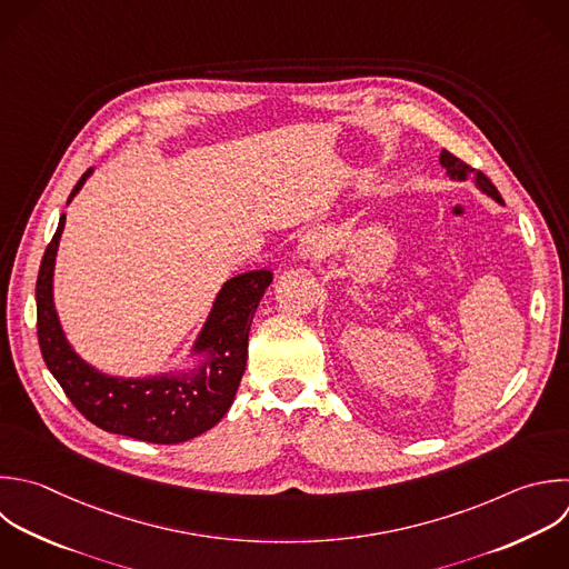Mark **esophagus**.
<instances>
[{"label": "esophagus", "instance_id": "obj_1", "mask_svg": "<svg viewBox=\"0 0 569 569\" xmlns=\"http://www.w3.org/2000/svg\"><path fill=\"white\" fill-rule=\"evenodd\" d=\"M329 244H331V231L327 229V227H313V229H309L305 236H302V240H300V256L302 258H320L327 249H329Z\"/></svg>", "mask_w": 569, "mask_h": 569}]
</instances>
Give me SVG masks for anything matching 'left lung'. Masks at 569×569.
I'll return each mask as SVG.
<instances>
[{"mask_svg": "<svg viewBox=\"0 0 569 569\" xmlns=\"http://www.w3.org/2000/svg\"><path fill=\"white\" fill-rule=\"evenodd\" d=\"M440 162H442V167L447 169V173L453 178V180H467L469 176H476V184L485 191V193H489L493 200H498V202H502V198H500V193H498V189L493 187V182L482 173V171H478V169H473L471 164H467L465 160H460V158H456L453 153H449L447 149L442 151V156H440Z\"/></svg>", "mask_w": 569, "mask_h": 569, "instance_id": "8db88e82", "label": "left lung"}]
</instances>
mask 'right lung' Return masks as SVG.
Masks as SVG:
<instances>
[{"mask_svg":"<svg viewBox=\"0 0 569 569\" xmlns=\"http://www.w3.org/2000/svg\"><path fill=\"white\" fill-rule=\"evenodd\" d=\"M89 173L80 178L71 198L80 191ZM62 229L64 216L44 251L36 298L42 358L69 400L100 429L144 442L176 445L211 429L236 398L247 367L251 320L273 280L271 271H249L231 278L222 287L196 347L209 353L202 369L191 376L147 380L111 378L73 353L53 309V264Z\"/></svg>","mask_w":569,"mask_h":569,"instance_id":"right-lung-1","label":"right lung"}]
</instances>
